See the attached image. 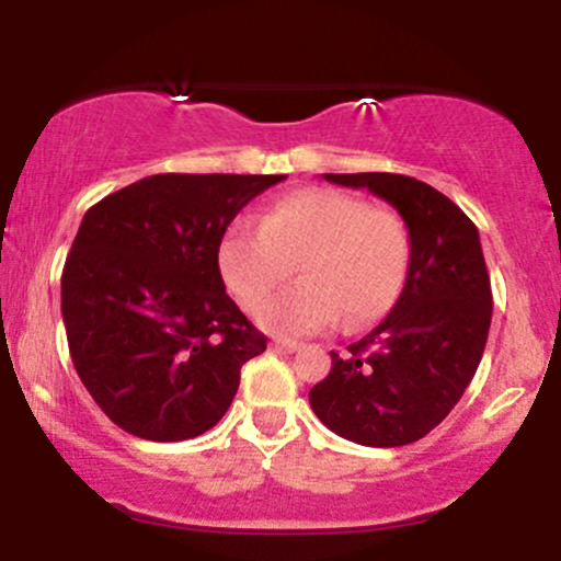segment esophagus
<instances>
[{"mask_svg":"<svg viewBox=\"0 0 561 561\" xmlns=\"http://www.w3.org/2000/svg\"><path fill=\"white\" fill-rule=\"evenodd\" d=\"M276 351H285V353H295L300 351V343H293V340H274L272 343Z\"/></svg>","mask_w":561,"mask_h":561,"instance_id":"1","label":"esophagus"}]
</instances>
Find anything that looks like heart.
<instances>
[{
	"instance_id": "1",
	"label": "heart",
	"mask_w": 561,
	"mask_h": 561,
	"mask_svg": "<svg viewBox=\"0 0 561 561\" xmlns=\"http://www.w3.org/2000/svg\"><path fill=\"white\" fill-rule=\"evenodd\" d=\"M409 261L401 216L327 186L274 199L261 227L234 224L218 242V272L244 311H259L298 266L300 285L261 313L274 334H311L340 317L351 330L382 319L401 295Z\"/></svg>"
}]
</instances>
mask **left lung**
<instances>
[{"mask_svg":"<svg viewBox=\"0 0 561 561\" xmlns=\"http://www.w3.org/2000/svg\"><path fill=\"white\" fill-rule=\"evenodd\" d=\"M369 190L409 229L411 261L392 311L308 392L313 414L358 446L420 440L448 416L478 371L491 330V276L478 227L435 186L403 173H324Z\"/></svg>","mask_w":561,"mask_h":561,"instance_id":"1","label":"left lung"}]
</instances>
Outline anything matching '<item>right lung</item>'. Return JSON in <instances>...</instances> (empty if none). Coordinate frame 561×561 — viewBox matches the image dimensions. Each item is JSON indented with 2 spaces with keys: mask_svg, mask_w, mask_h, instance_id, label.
Segmentation results:
<instances>
[{
  "mask_svg": "<svg viewBox=\"0 0 561 561\" xmlns=\"http://www.w3.org/2000/svg\"><path fill=\"white\" fill-rule=\"evenodd\" d=\"M282 179L156 173L87 210L62 268V321L83 388L121 430L179 443L227 414L266 337L227 295L218 242Z\"/></svg>",
  "mask_w": 561,
  "mask_h": 561,
  "instance_id": "1",
  "label": "right lung"
}]
</instances>
